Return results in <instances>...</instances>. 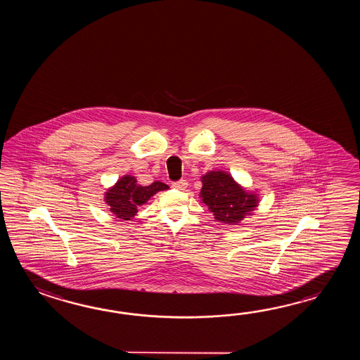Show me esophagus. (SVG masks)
<instances>
[{"label":"esophagus","instance_id":"34e87169","mask_svg":"<svg viewBox=\"0 0 360 360\" xmlns=\"http://www.w3.org/2000/svg\"><path fill=\"white\" fill-rule=\"evenodd\" d=\"M172 186L175 189H179V191H185L186 186H188V183H186V180H179L176 183L172 184Z\"/></svg>","mask_w":360,"mask_h":360}]
</instances>
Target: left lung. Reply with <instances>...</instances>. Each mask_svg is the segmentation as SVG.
<instances>
[{
    "mask_svg": "<svg viewBox=\"0 0 360 360\" xmlns=\"http://www.w3.org/2000/svg\"><path fill=\"white\" fill-rule=\"evenodd\" d=\"M200 200L214 214L216 221L238 225L251 216L260 203L256 191H248L238 184L229 172L212 169L200 176Z\"/></svg>",
    "mask_w": 360,
    "mask_h": 360,
    "instance_id": "obj_1",
    "label": "left lung"
}]
</instances>
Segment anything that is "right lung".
Here are the masks:
<instances>
[{
    "label": "right lung",
    "mask_w": 360,
    "mask_h": 360,
    "mask_svg": "<svg viewBox=\"0 0 360 360\" xmlns=\"http://www.w3.org/2000/svg\"><path fill=\"white\" fill-rule=\"evenodd\" d=\"M169 185L154 181L143 186L138 184L136 177L124 175L117 180L115 185L108 188L104 200L109 206V211L120 220H131L138 214V207L146 205L149 199L158 191H167Z\"/></svg>",
    "instance_id": "right-lung-1"
}]
</instances>
